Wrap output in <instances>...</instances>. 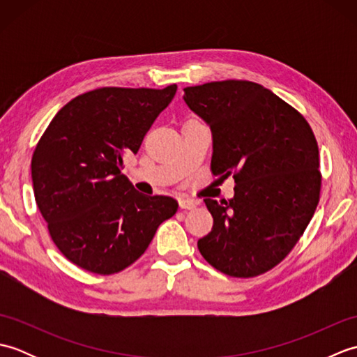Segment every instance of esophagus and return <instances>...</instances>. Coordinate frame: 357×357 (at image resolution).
Wrapping results in <instances>:
<instances>
[{
  "instance_id": "obj_1",
  "label": "esophagus",
  "mask_w": 357,
  "mask_h": 357,
  "mask_svg": "<svg viewBox=\"0 0 357 357\" xmlns=\"http://www.w3.org/2000/svg\"><path fill=\"white\" fill-rule=\"evenodd\" d=\"M198 206V202L193 201V199H185V198H181L179 199V207L183 210H192Z\"/></svg>"
}]
</instances>
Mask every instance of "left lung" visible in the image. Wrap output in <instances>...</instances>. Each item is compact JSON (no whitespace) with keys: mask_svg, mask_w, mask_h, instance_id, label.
<instances>
[{"mask_svg":"<svg viewBox=\"0 0 357 357\" xmlns=\"http://www.w3.org/2000/svg\"><path fill=\"white\" fill-rule=\"evenodd\" d=\"M184 101L213 135L211 173L234 178L229 201L204 199L213 229L198 241L211 267L255 278L291 252L321 195L319 149L301 113L252 81L185 87Z\"/></svg>","mask_w":357,"mask_h":357,"instance_id":"left-lung-1","label":"left lung"}]
</instances>
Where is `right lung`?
Segmentation results:
<instances>
[{
	"mask_svg": "<svg viewBox=\"0 0 357 357\" xmlns=\"http://www.w3.org/2000/svg\"><path fill=\"white\" fill-rule=\"evenodd\" d=\"M165 89L101 87L50 121L32 156V181L52 241L78 267L113 275L146 252L178 202L135 190L121 170L173 100Z\"/></svg>",
	"mask_w": 357,
	"mask_h": 357,
	"instance_id": "right-lung-1",
	"label": "right lung"
}]
</instances>
